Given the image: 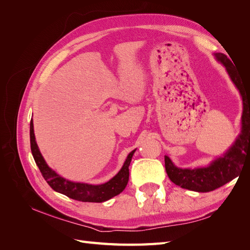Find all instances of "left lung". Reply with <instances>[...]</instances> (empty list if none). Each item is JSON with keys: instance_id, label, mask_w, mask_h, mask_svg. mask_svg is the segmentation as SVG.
Segmentation results:
<instances>
[{"instance_id": "obj_1", "label": "left lung", "mask_w": 250, "mask_h": 250, "mask_svg": "<svg viewBox=\"0 0 250 250\" xmlns=\"http://www.w3.org/2000/svg\"><path fill=\"white\" fill-rule=\"evenodd\" d=\"M216 58L224 64L230 79L237 86L243 99L242 131L232 147L208 167L197 169H180L170 158L165 156V167L172 183L195 192H210L228 184L238 176L246 162L250 164V82H245L234 70L230 59L223 53H217Z\"/></svg>"}]
</instances>
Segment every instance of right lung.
Listing matches in <instances>:
<instances>
[{"label":"right lung","instance_id":"add662e5","mask_svg":"<svg viewBox=\"0 0 250 250\" xmlns=\"http://www.w3.org/2000/svg\"><path fill=\"white\" fill-rule=\"evenodd\" d=\"M30 145H31L32 155L37 167H39L44 180L47 181L53 190L67 196L69 198L83 202H103L123 192L127 186L128 179H129V169L128 167H129L132 155L135 151L133 150L128 154L122 169L119 171L115 177H112L109 181L103 185L93 186L65 180L56 174L55 171L48 167L35 142L32 120L30 122Z\"/></svg>","mask_w":250,"mask_h":250}]
</instances>
